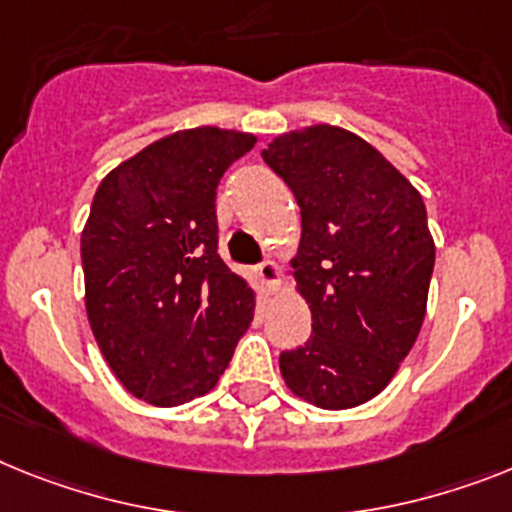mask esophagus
I'll return each instance as SVG.
<instances>
[{
    "instance_id": "34e87169",
    "label": "esophagus",
    "mask_w": 512,
    "mask_h": 512,
    "mask_svg": "<svg viewBox=\"0 0 512 512\" xmlns=\"http://www.w3.org/2000/svg\"><path fill=\"white\" fill-rule=\"evenodd\" d=\"M257 276H260L265 289L276 291L278 283H281V265H278L276 260H265V263L257 268Z\"/></svg>"
}]
</instances>
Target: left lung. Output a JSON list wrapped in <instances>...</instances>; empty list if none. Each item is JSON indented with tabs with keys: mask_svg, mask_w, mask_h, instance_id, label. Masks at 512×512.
Segmentation results:
<instances>
[{
	"mask_svg": "<svg viewBox=\"0 0 512 512\" xmlns=\"http://www.w3.org/2000/svg\"><path fill=\"white\" fill-rule=\"evenodd\" d=\"M263 158L302 210L291 276L312 312V336L281 354V375L317 409L362 406L388 388L427 315L424 200L375 145L333 124L283 132Z\"/></svg>",
	"mask_w": 512,
	"mask_h": 512,
	"instance_id": "left-lung-1",
	"label": "left lung"
}]
</instances>
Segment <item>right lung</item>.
I'll use <instances>...</instances> for the list:
<instances>
[{"mask_svg":"<svg viewBox=\"0 0 512 512\" xmlns=\"http://www.w3.org/2000/svg\"><path fill=\"white\" fill-rule=\"evenodd\" d=\"M195 127L145 145L98 184L80 236L85 312L103 359L150 406L216 388L255 317V289L218 255L216 187L255 148Z\"/></svg>","mask_w":512,"mask_h":512,"instance_id":"add662e5","label":"right lung"}]
</instances>
